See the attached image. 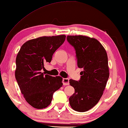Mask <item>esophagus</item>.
I'll return each mask as SVG.
<instances>
[{
	"label": "esophagus",
	"mask_w": 128,
	"mask_h": 128,
	"mask_svg": "<svg viewBox=\"0 0 128 128\" xmlns=\"http://www.w3.org/2000/svg\"><path fill=\"white\" fill-rule=\"evenodd\" d=\"M62 82H63V84H64V85H65V86L69 85V79L67 78H63Z\"/></svg>",
	"instance_id": "1"
}]
</instances>
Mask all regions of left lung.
<instances>
[{"label": "left lung", "mask_w": 128, "mask_h": 128, "mask_svg": "<svg viewBox=\"0 0 128 128\" xmlns=\"http://www.w3.org/2000/svg\"><path fill=\"white\" fill-rule=\"evenodd\" d=\"M67 40L76 50L78 66L83 70L79 81L69 80L75 92L69 103L74 111L83 112L93 108L104 92L110 75L107 54L94 38L68 36Z\"/></svg>", "instance_id": "obj_1"}]
</instances>
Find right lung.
<instances>
[{
	"label": "right lung",
	"instance_id": "right-lung-1",
	"mask_svg": "<svg viewBox=\"0 0 128 128\" xmlns=\"http://www.w3.org/2000/svg\"><path fill=\"white\" fill-rule=\"evenodd\" d=\"M65 39V35L41 36L26 42L18 52L15 77L24 98L32 107L49 106L54 92L63 86L61 77L44 74L41 70Z\"/></svg>",
	"mask_w": 128,
	"mask_h": 128
}]
</instances>
